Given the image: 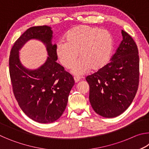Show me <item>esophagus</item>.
Returning <instances> with one entry per match:
<instances>
[{
    "instance_id": "obj_1",
    "label": "esophagus",
    "mask_w": 149,
    "mask_h": 149,
    "mask_svg": "<svg viewBox=\"0 0 149 149\" xmlns=\"http://www.w3.org/2000/svg\"><path fill=\"white\" fill-rule=\"evenodd\" d=\"M74 79L75 82V83H77L78 81H80L81 77H79V76H75V77H74Z\"/></svg>"
}]
</instances>
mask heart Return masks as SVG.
Here are the masks:
<instances>
[{
	"instance_id": "1",
	"label": "heart",
	"mask_w": 149,
	"mask_h": 149,
	"mask_svg": "<svg viewBox=\"0 0 149 149\" xmlns=\"http://www.w3.org/2000/svg\"><path fill=\"white\" fill-rule=\"evenodd\" d=\"M114 41L106 29L85 25L73 27L65 35V42H59L56 53L59 62L66 69H72L76 75L86 74L91 69L97 71L107 65L112 56Z\"/></svg>"
}]
</instances>
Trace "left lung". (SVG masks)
<instances>
[{
  "label": "left lung",
  "instance_id": "obj_1",
  "mask_svg": "<svg viewBox=\"0 0 149 149\" xmlns=\"http://www.w3.org/2000/svg\"><path fill=\"white\" fill-rule=\"evenodd\" d=\"M122 41L109 63L85 78L89 85V101L97 114L114 118L132 104L139 81L137 46L130 35L122 30Z\"/></svg>",
  "mask_w": 149,
  "mask_h": 149
}]
</instances>
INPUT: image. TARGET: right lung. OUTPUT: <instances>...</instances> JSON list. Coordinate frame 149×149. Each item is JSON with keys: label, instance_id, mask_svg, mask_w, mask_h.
<instances>
[{"label": "right lung", "instance_id": "1", "mask_svg": "<svg viewBox=\"0 0 149 149\" xmlns=\"http://www.w3.org/2000/svg\"><path fill=\"white\" fill-rule=\"evenodd\" d=\"M52 31L47 26L27 29L12 47L9 72L14 97L27 116L39 123H51L62 115L75 81L72 75L56 62V45L51 42ZM38 39L46 45L47 61L36 70L21 64L19 50L30 39Z\"/></svg>", "mask_w": 149, "mask_h": 149}]
</instances>
